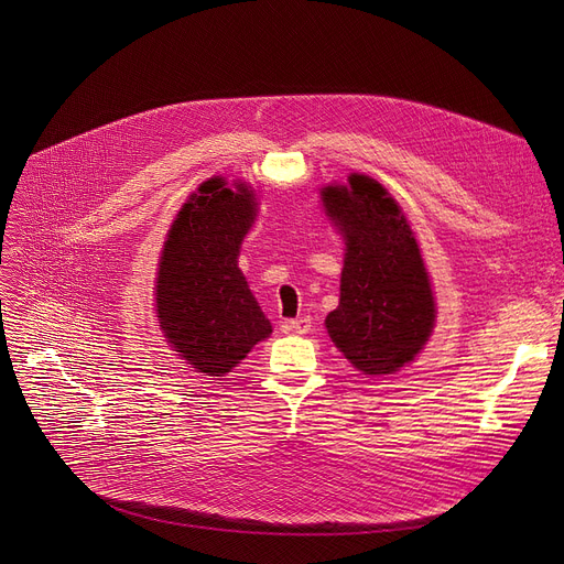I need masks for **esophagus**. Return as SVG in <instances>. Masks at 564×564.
<instances>
[{
    "mask_svg": "<svg viewBox=\"0 0 564 564\" xmlns=\"http://www.w3.org/2000/svg\"><path fill=\"white\" fill-rule=\"evenodd\" d=\"M288 327H290L294 334H308V332H311V317H308V315L294 317V319L288 322Z\"/></svg>",
    "mask_w": 564,
    "mask_h": 564,
    "instance_id": "34e87169",
    "label": "esophagus"
}]
</instances>
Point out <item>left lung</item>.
<instances>
[{
	"instance_id": "8db88e82",
	"label": "left lung",
	"mask_w": 564,
	"mask_h": 564,
	"mask_svg": "<svg viewBox=\"0 0 564 564\" xmlns=\"http://www.w3.org/2000/svg\"><path fill=\"white\" fill-rule=\"evenodd\" d=\"M327 215L345 235L340 304L327 329L364 375H391L423 349L434 327L425 264L398 203L368 175L322 192Z\"/></svg>"
}]
</instances>
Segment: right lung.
I'll use <instances>...</instances> for the list:
<instances>
[{"label": "right lung", "instance_id": "right-lung-1", "mask_svg": "<svg viewBox=\"0 0 564 564\" xmlns=\"http://www.w3.org/2000/svg\"><path fill=\"white\" fill-rule=\"evenodd\" d=\"M253 219V194L213 177L183 205L164 242L155 292L160 327L192 368L210 377L226 375L272 334L237 267Z\"/></svg>", "mask_w": 564, "mask_h": 564}]
</instances>
